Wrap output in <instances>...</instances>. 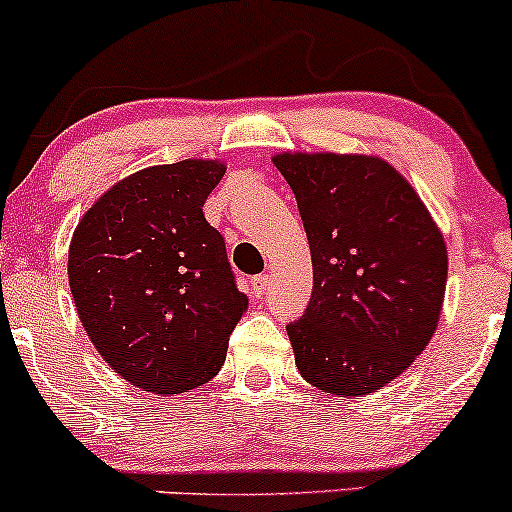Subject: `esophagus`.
<instances>
[{
  "label": "esophagus",
  "instance_id": "esophagus-1",
  "mask_svg": "<svg viewBox=\"0 0 512 512\" xmlns=\"http://www.w3.org/2000/svg\"><path fill=\"white\" fill-rule=\"evenodd\" d=\"M269 284H272V276H269V274H260V276H255V279L250 281L252 293H255V298H264V296H267Z\"/></svg>",
  "mask_w": 512,
  "mask_h": 512
}]
</instances>
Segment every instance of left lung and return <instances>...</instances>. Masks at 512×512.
Wrapping results in <instances>:
<instances>
[{"mask_svg":"<svg viewBox=\"0 0 512 512\" xmlns=\"http://www.w3.org/2000/svg\"><path fill=\"white\" fill-rule=\"evenodd\" d=\"M310 243L313 293L286 325L301 375L361 397L402 375L436 332L448 248L426 204L378 156L276 154Z\"/></svg>","mask_w":512,"mask_h":512,"instance_id":"left-lung-1","label":"left lung"}]
</instances>
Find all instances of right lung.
Returning a JSON list of instances; mask_svg holds the SVG:
<instances>
[{
    "mask_svg": "<svg viewBox=\"0 0 512 512\" xmlns=\"http://www.w3.org/2000/svg\"><path fill=\"white\" fill-rule=\"evenodd\" d=\"M221 161L185 158L115 182L69 245L81 325L117 375L156 395L209 383L248 310L204 202Z\"/></svg>",
    "mask_w": 512,
    "mask_h": 512,
    "instance_id": "1",
    "label": "right lung"
}]
</instances>
